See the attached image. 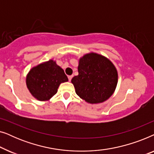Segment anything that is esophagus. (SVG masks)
Segmentation results:
<instances>
[{"label":"esophagus","instance_id":"1","mask_svg":"<svg viewBox=\"0 0 154 154\" xmlns=\"http://www.w3.org/2000/svg\"><path fill=\"white\" fill-rule=\"evenodd\" d=\"M72 78H73V75H69V76H68L69 81H71V79H72Z\"/></svg>","mask_w":154,"mask_h":154}]
</instances>
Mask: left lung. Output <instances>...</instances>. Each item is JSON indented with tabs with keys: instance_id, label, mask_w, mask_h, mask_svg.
<instances>
[{
	"instance_id": "8db88e82",
	"label": "left lung",
	"mask_w": 154,
	"mask_h": 154,
	"mask_svg": "<svg viewBox=\"0 0 154 154\" xmlns=\"http://www.w3.org/2000/svg\"><path fill=\"white\" fill-rule=\"evenodd\" d=\"M79 75L71 79L75 93L90 104H99L108 100L118 83L114 65L102 54L90 52L79 59Z\"/></svg>"
}]
</instances>
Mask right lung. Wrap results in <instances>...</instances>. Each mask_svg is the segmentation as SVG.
I'll list each match as a JSON object with an SVG mask.
<instances>
[{
	"label": "right lung",
	"mask_w": 154,
	"mask_h": 154,
	"mask_svg": "<svg viewBox=\"0 0 154 154\" xmlns=\"http://www.w3.org/2000/svg\"><path fill=\"white\" fill-rule=\"evenodd\" d=\"M68 81L64 70L53 60L33 67L26 78L27 88L39 101L49 100L57 93L60 84Z\"/></svg>",
	"instance_id": "add662e5"
}]
</instances>
